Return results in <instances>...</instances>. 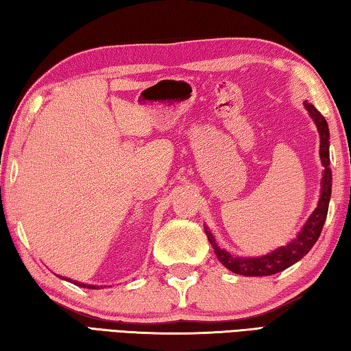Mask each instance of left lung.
Instances as JSON below:
<instances>
[{
    "instance_id": "left-lung-1",
    "label": "left lung",
    "mask_w": 351,
    "mask_h": 351,
    "mask_svg": "<svg viewBox=\"0 0 351 351\" xmlns=\"http://www.w3.org/2000/svg\"><path fill=\"white\" fill-rule=\"evenodd\" d=\"M305 108L310 112V116L314 119L317 125V132L320 136V159L324 164V176H322V192H320V198L317 207L311 213V217L308 218L304 229L300 230L297 239H294L287 246H282L272 251L268 255L263 257H255V258H239L232 257L228 251L219 247L213 235L210 234L209 229H204V232L209 239L210 245L215 251L218 260L228 268L229 271L235 272L240 276L247 277H261V276H271L277 274L283 269L289 268L291 265H294L295 261L304 258V255L310 252V249L314 246V243L317 241L320 232H322L324 223L326 219V213H328V203L331 197V169H330V130L328 123H326L325 117L314 108L311 104L305 102Z\"/></svg>"
}]
</instances>
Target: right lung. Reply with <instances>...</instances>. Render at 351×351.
Masks as SVG:
<instances>
[{
	"instance_id": "1",
	"label": "right lung",
	"mask_w": 351,
	"mask_h": 351,
	"mask_svg": "<svg viewBox=\"0 0 351 351\" xmlns=\"http://www.w3.org/2000/svg\"><path fill=\"white\" fill-rule=\"evenodd\" d=\"M62 278H64V277H62ZM66 280H69V278H66ZM69 282H73V280H69ZM73 283L77 285V287H82V288H90V289L96 288V287H93V285H85V283H80V282H73Z\"/></svg>"
}]
</instances>
